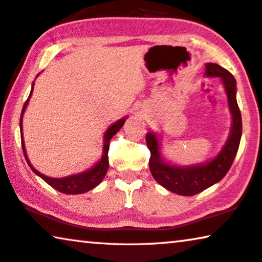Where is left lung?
<instances>
[{"instance_id": "left-lung-1", "label": "left lung", "mask_w": 262, "mask_h": 262, "mask_svg": "<svg viewBox=\"0 0 262 262\" xmlns=\"http://www.w3.org/2000/svg\"><path fill=\"white\" fill-rule=\"evenodd\" d=\"M205 75L220 77L222 79L233 117L229 138L215 159L193 166H174L166 164L161 159L157 135L153 132L147 133L146 135L147 147L150 150L149 169L153 178L165 189L182 196H193L223 179L229 171L240 146L242 119L236 101V80L228 70L213 62L205 65Z\"/></svg>"}]
</instances>
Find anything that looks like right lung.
<instances>
[{"instance_id":"1","label":"right lung","mask_w":262,"mask_h":262,"mask_svg":"<svg viewBox=\"0 0 262 262\" xmlns=\"http://www.w3.org/2000/svg\"><path fill=\"white\" fill-rule=\"evenodd\" d=\"M33 86H34V83H33V85H32L31 94H29L27 101H26L24 108H22V113H21V117H20V130H21L22 149H24L25 158H26V160H27L29 167L32 168V171L34 172L35 174H38L40 178L45 180V182L49 184V185H51L53 187V189H56L57 191H59V192L66 193V194H79V193L88 192L89 190L94 189V187L97 186L98 184L102 182L103 178L105 177L106 172H108V167H109L108 150H109L110 140H112L113 136L121 129V127L123 126L124 121H126L127 117H124V119H121V120L117 121V122L113 123L112 126H110L108 129H106L105 134H104V146H103L102 158H101V160H99L93 168L88 169V171H84L82 173H77V174L65 177V178H51V177L43 176L42 173L36 171V169L32 166L31 163H29L27 154H26L24 136H22V116H24L26 106H27L29 98H31V95L33 93Z\"/></svg>"}]
</instances>
